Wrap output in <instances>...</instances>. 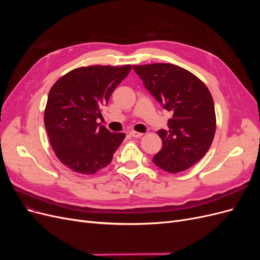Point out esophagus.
<instances>
[{
    "label": "esophagus",
    "mask_w": 260,
    "mask_h": 260,
    "mask_svg": "<svg viewBox=\"0 0 260 260\" xmlns=\"http://www.w3.org/2000/svg\"><path fill=\"white\" fill-rule=\"evenodd\" d=\"M130 136L133 138H141L143 136L142 132H138V131H130Z\"/></svg>",
    "instance_id": "esophagus-1"
}]
</instances>
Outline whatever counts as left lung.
Wrapping results in <instances>:
<instances>
[{
    "instance_id": "8db88e82",
    "label": "left lung",
    "mask_w": 260,
    "mask_h": 260,
    "mask_svg": "<svg viewBox=\"0 0 260 260\" xmlns=\"http://www.w3.org/2000/svg\"><path fill=\"white\" fill-rule=\"evenodd\" d=\"M145 88L172 117L168 130H159L162 147L153 161L177 174L207 153L216 132L214 100L207 86L188 70L172 64L133 66Z\"/></svg>"
}]
</instances>
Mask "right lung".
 Instances as JSON below:
<instances>
[{"instance_id":"1","label":"right lung","mask_w":260,"mask_h":260,"mask_svg":"<svg viewBox=\"0 0 260 260\" xmlns=\"http://www.w3.org/2000/svg\"><path fill=\"white\" fill-rule=\"evenodd\" d=\"M131 70V65L79 67L53 84L44 124L55 155L78 174L94 175L112 161L124 133L98 123L101 108Z\"/></svg>"}]
</instances>
